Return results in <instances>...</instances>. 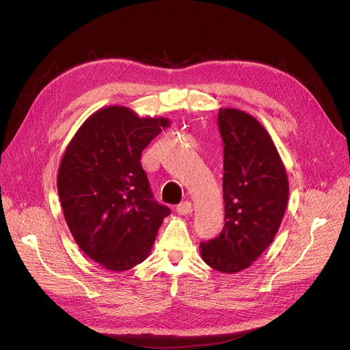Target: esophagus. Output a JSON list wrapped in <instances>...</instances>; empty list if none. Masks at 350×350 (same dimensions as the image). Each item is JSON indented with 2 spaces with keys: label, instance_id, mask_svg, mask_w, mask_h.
Wrapping results in <instances>:
<instances>
[{
  "label": "esophagus",
  "instance_id": "obj_1",
  "mask_svg": "<svg viewBox=\"0 0 350 350\" xmlns=\"http://www.w3.org/2000/svg\"><path fill=\"white\" fill-rule=\"evenodd\" d=\"M177 213L180 215H189L193 213V204L190 201H185V203H181L177 206Z\"/></svg>",
  "mask_w": 350,
  "mask_h": 350
}]
</instances>
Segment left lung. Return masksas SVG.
<instances>
[{"label": "left lung", "instance_id": "8db88e82", "mask_svg": "<svg viewBox=\"0 0 350 350\" xmlns=\"http://www.w3.org/2000/svg\"><path fill=\"white\" fill-rule=\"evenodd\" d=\"M218 127L224 142L226 224L214 240L200 243V254L213 269L234 273L251 267L273 241L289 185L277 147L254 116L221 107Z\"/></svg>", "mask_w": 350, "mask_h": 350}]
</instances>
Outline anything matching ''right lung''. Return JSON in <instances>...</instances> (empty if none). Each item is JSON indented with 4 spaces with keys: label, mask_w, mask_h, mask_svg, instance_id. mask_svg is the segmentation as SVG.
<instances>
[{
    "label": "right lung",
    "mask_w": 350,
    "mask_h": 350,
    "mask_svg": "<svg viewBox=\"0 0 350 350\" xmlns=\"http://www.w3.org/2000/svg\"><path fill=\"white\" fill-rule=\"evenodd\" d=\"M167 118H140L127 106L92 113L68 143L58 169L65 221L78 247L107 271L122 272L150 255L165 206L153 200L140 156Z\"/></svg>",
    "instance_id": "obj_1"
}]
</instances>
